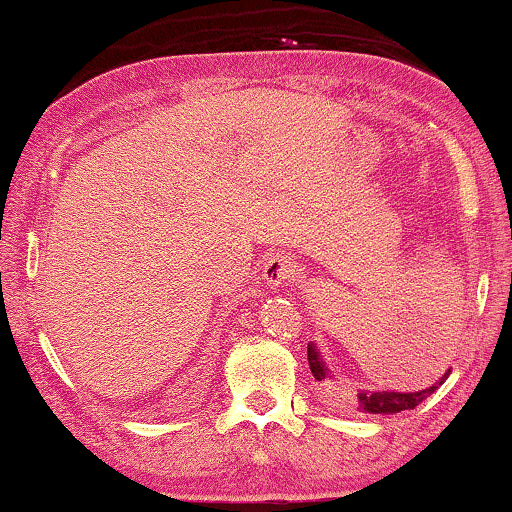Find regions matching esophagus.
I'll list each match as a JSON object with an SVG mask.
<instances>
[{"mask_svg":"<svg viewBox=\"0 0 512 512\" xmlns=\"http://www.w3.org/2000/svg\"><path fill=\"white\" fill-rule=\"evenodd\" d=\"M295 272H297V265L293 261V256H286V254L270 256L263 265V279L270 283L272 288H279L281 283L293 279Z\"/></svg>","mask_w":512,"mask_h":512,"instance_id":"34e87169","label":"esophagus"}]
</instances>
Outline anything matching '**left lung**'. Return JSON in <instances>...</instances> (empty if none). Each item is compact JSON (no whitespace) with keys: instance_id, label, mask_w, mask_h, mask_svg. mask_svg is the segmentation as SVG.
Returning <instances> with one entry per match:
<instances>
[{"instance_id":"8db88e82","label":"left lung","mask_w":512,"mask_h":512,"mask_svg":"<svg viewBox=\"0 0 512 512\" xmlns=\"http://www.w3.org/2000/svg\"><path fill=\"white\" fill-rule=\"evenodd\" d=\"M432 325H439V322H432ZM428 329H423V332H416V334L412 332L416 336V338H412V341H416V345H419V341H423V338L430 336ZM428 345H430V338H428L426 348H428ZM437 348H442V345H437V341H435V352L430 357L437 355ZM430 351H432V348H430ZM426 355H429V352H426ZM306 357H309V368H311L313 377H316L318 382H325L327 377H329V371H327L325 361H322V357L318 355L316 345H313V343H309V352H306ZM448 375H451V368H448V373L442 377V380L432 384V387L423 389V391H414V393L359 391L357 393V407H359L361 412H366V414H396V412H403V410H414V407L419 405L423 398L430 396V393L435 391V389H439V384H444V380H446Z\"/></svg>"}]
</instances>
